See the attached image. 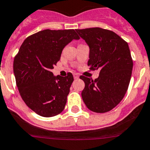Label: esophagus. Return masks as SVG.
Instances as JSON below:
<instances>
[{"label":"esophagus","instance_id":"34e87169","mask_svg":"<svg viewBox=\"0 0 150 150\" xmlns=\"http://www.w3.org/2000/svg\"><path fill=\"white\" fill-rule=\"evenodd\" d=\"M73 77L75 79H78V78H79V76H78V75L77 73H75L73 74Z\"/></svg>","mask_w":150,"mask_h":150}]
</instances>
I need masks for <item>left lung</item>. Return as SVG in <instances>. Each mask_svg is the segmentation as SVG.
<instances>
[{
    "instance_id": "obj_1",
    "label": "left lung",
    "mask_w": 150,
    "mask_h": 150,
    "mask_svg": "<svg viewBox=\"0 0 150 150\" xmlns=\"http://www.w3.org/2000/svg\"><path fill=\"white\" fill-rule=\"evenodd\" d=\"M90 48L89 67L99 69L95 80L81 76L83 102L92 111L105 113L121 102L129 87L133 61L129 45L114 32L100 28L76 30Z\"/></svg>"
}]
</instances>
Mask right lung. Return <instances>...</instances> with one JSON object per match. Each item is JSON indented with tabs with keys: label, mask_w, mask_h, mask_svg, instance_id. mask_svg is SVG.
Returning <instances> with one entry per match:
<instances>
[{
	"label": "right lung",
	"mask_w": 150,
	"mask_h": 150,
	"mask_svg": "<svg viewBox=\"0 0 150 150\" xmlns=\"http://www.w3.org/2000/svg\"><path fill=\"white\" fill-rule=\"evenodd\" d=\"M75 30H44L28 36L13 62L18 91L28 107L38 115L51 117L61 113L74 81L73 75H54L52 69L63 49L79 40Z\"/></svg>",
	"instance_id": "1"
}]
</instances>
